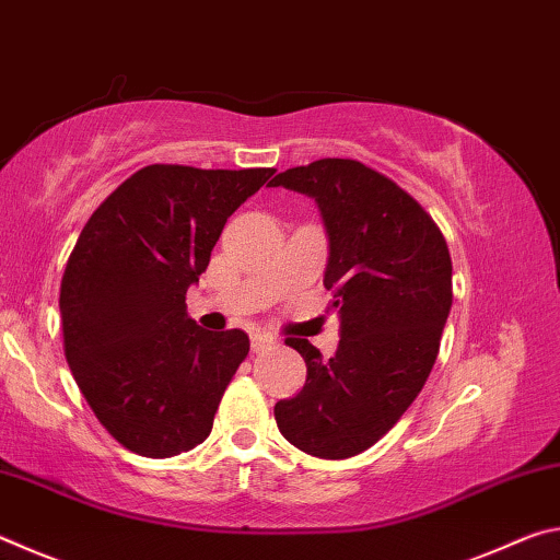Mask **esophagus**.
Segmentation results:
<instances>
[{"label":"esophagus","instance_id":"esophagus-1","mask_svg":"<svg viewBox=\"0 0 560 560\" xmlns=\"http://www.w3.org/2000/svg\"><path fill=\"white\" fill-rule=\"evenodd\" d=\"M273 343H277V340H273V338L267 336V334H254V336H252V350H254V353H259V350H267V348H271Z\"/></svg>","mask_w":560,"mask_h":560}]
</instances>
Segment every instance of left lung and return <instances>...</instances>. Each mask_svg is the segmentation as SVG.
I'll return each mask as SVG.
<instances>
[{
  "label": "left lung",
  "instance_id": "left-lung-1",
  "mask_svg": "<svg viewBox=\"0 0 560 560\" xmlns=\"http://www.w3.org/2000/svg\"><path fill=\"white\" fill-rule=\"evenodd\" d=\"M269 187L308 195L328 234L324 287L340 343L324 360L306 338V385L273 407L279 432L320 459L365 452L400 420L438 360L452 308V259L432 217L393 179L358 160L291 167Z\"/></svg>",
  "mask_w": 560,
  "mask_h": 560
}]
</instances>
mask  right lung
I'll return each instance as SVG.
<instances>
[{
  "mask_svg": "<svg viewBox=\"0 0 560 560\" xmlns=\"http://www.w3.org/2000/svg\"><path fill=\"white\" fill-rule=\"evenodd\" d=\"M271 175L148 165L83 226L61 279L63 353L98 422L126 450L163 459L210 438L249 336L200 328L185 293L226 220Z\"/></svg>",
  "mask_w": 560,
  "mask_h": 560,
  "instance_id": "obj_1",
  "label": "right lung"
}]
</instances>
